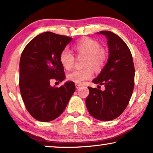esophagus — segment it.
<instances>
[{
  "label": "esophagus",
  "mask_w": 153,
  "mask_h": 153,
  "mask_svg": "<svg viewBox=\"0 0 153 153\" xmlns=\"http://www.w3.org/2000/svg\"><path fill=\"white\" fill-rule=\"evenodd\" d=\"M81 85H82L78 84V83H75V88H78L79 87H80Z\"/></svg>",
  "instance_id": "1"
}]
</instances>
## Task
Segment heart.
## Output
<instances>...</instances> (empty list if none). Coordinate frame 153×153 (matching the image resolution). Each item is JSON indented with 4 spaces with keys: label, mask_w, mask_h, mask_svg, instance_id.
Instances as JSON below:
<instances>
[{
    "label": "heart",
    "mask_w": 153,
    "mask_h": 153,
    "mask_svg": "<svg viewBox=\"0 0 153 153\" xmlns=\"http://www.w3.org/2000/svg\"><path fill=\"white\" fill-rule=\"evenodd\" d=\"M73 49L78 56H85L82 63L84 68L75 70L68 75V79L73 82L83 84L93 76V68L100 71L107 63V51L92 39H81L73 44ZM59 61L64 69L70 71L74 66L75 56L70 51L63 49L60 53Z\"/></svg>",
    "instance_id": "heart-1"
}]
</instances>
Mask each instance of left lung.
<instances>
[{
  "label": "left lung",
  "mask_w": 153,
  "mask_h": 153,
  "mask_svg": "<svg viewBox=\"0 0 153 153\" xmlns=\"http://www.w3.org/2000/svg\"><path fill=\"white\" fill-rule=\"evenodd\" d=\"M107 36L109 56L107 65L92 82L104 85L105 90L89 87L85 104L91 116L100 121L119 117L129 103L134 88L135 68L130 49L121 38L109 31Z\"/></svg>",
  "instance_id": "1"
}]
</instances>
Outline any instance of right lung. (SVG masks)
<instances>
[{"mask_svg":"<svg viewBox=\"0 0 153 153\" xmlns=\"http://www.w3.org/2000/svg\"><path fill=\"white\" fill-rule=\"evenodd\" d=\"M72 38L46 32L39 34L25 46L20 61L19 85L29 113L40 121L59 117L75 90V83L51 87L52 80L62 82L65 78L59 55Z\"/></svg>","mask_w":153,"mask_h":153,"instance_id":"add662e5","label":"right lung"}]
</instances>
